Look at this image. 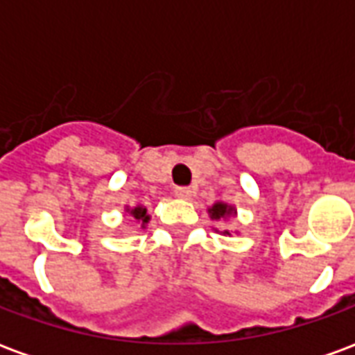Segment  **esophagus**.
Segmentation results:
<instances>
[{"label":"esophagus","mask_w":355,"mask_h":355,"mask_svg":"<svg viewBox=\"0 0 355 355\" xmlns=\"http://www.w3.org/2000/svg\"><path fill=\"white\" fill-rule=\"evenodd\" d=\"M175 196L180 198V200H190L193 196V190L192 188H188V186H177V188H175Z\"/></svg>","instance_id":"34e87169"}]
</instances>
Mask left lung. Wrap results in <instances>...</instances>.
I'll list each match as a JSON object with an SVG mask.
<instances>
[{"label":"left lung","instance_id":"left-lung-1","mask_svg":"<svg viewBox=\"0 0 355 355\" xmlns=\"http://www.w3.org/2000/svg\"><path fill=\"white\" fill-rule=\"evenodd\" d=\"M232 213H234V207L226 205V203H215L213 207L209 209V215H211L213 220H223L224 216L232 215ZM224 234H230V232L224 230Z\"/></svg>","mask_w":355,"mask_h":355}]
</instances>
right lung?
<instances>
[{"label": "right lung", "instance_id": "add662e5", "mask_svg": "<svg viewBox=\"0 0 355 355\" xmlns=\"http://www.w3.org/2000/svg\"><path fill=\"white\" fill-rule=\"evenodd\" d=\"M127 211H131V215L137 218V220H142V226L150 220V216H148L146 209L144 207H135V209H127Z\"/></svg>", "mask_w": 355, "mask_h": 355}]
</instances>
